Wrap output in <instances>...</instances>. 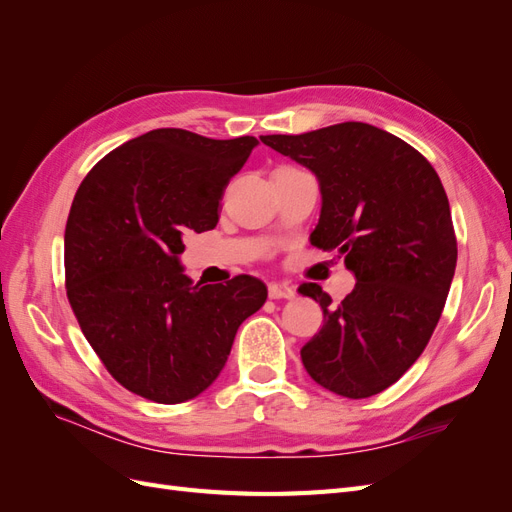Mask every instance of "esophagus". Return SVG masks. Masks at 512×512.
Listing matches in <instances>:
<instances>
[{
  "label": "esophagus",
  "mask_w": 512,
  "mask_h": 512,
  "mask_svg": "<svg viewBox=\"0 0 512 512\" xmlns=\"http://www.w3.org/2000/svg\"><path fill=\"white\" fill-rule=\"evenodd\" d=\"M294 297V288L282 282H273L269 284V299H292Z\"/></svg>",
  "instance_id": "esophagus-1"
}]
</instances>
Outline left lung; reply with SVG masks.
<instances>
[{
	"mask_svg": "<svg viewBox=\"0 0 512 512\" xmlns=\"http://www.w3.org/2000/svg\"><path fill=\"white\" fill-rule=\"evenodd\" d=\"M260 141L318 177L309 241L344 256L356 277L339 303L318 284L299 286L324 312L301 348L307 374L335 395H378L423 354L453 282L457 239L442 181L406 141L361 121Z\"/></svg>",
	"mask_w": 512,
	"mask_h": 512,
	"instance_id": "8db88e82",
	"label": "left lung"
}]
</instances>
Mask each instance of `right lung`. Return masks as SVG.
I'll return each mask as SVG.
<instances>
[{"label": "right lung", "mask_w": 512, "mask_h": 512, "mask_svg": "<svg viewBox=\"0 0 512 512\" xmlns=\"http://www.w3.org/2000/svg\"><path fill=\"white\" fill-rule=\"evenodd\" d=\"M258 145L151 130L104 156L74 194L66 292L89 346L121 386L181 404L220 376L241 322L267 301L252 275L194 284L179 265L188 230L215 228L220 200Z\"/></svg>", "instance_id": "add662e5"}]
</instances>
